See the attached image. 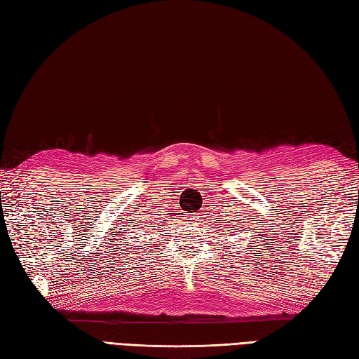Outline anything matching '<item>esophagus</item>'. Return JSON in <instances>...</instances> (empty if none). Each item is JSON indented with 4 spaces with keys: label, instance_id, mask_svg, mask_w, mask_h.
I'll use <instances>...</instances> for the list:
<instances>
[{
    "label": "esophagus",
    "instance_id": "1",
    "mask_svg": "<svg viewBox=\"0 0 359 359\" xmlns=\"http://www.w3.org/2000/svg\"><path fill=\"white\" fill-rule=\"evenodd\" d=\"M194 215H189V219H196V217H193Z\"/></svg>",
    "mask_w": 359,
    "mask_h": 359
}]
</instances>
